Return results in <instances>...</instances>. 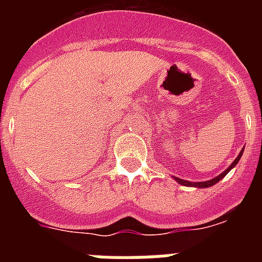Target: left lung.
Returning a JSON list of instances; mask_svg holds the SVG:
<instances>
[{"label": "left lung", "instance_id": "8db88e82", "mask_svg": "<svg viewBox=\"0 0 262 262\" xmlns=\"http://www.w3.org/2000/svg\"><path fill=\"white\" fill-rule=\"evenodd\" d=\"M243 151H244V149H243ZM243 151L240 152L239 154V156L236 157L235 159V161H233L232 164H231L230 166H228V168L226 169V170H224L223 173H222V174H219V176H216V177L215 178H212V180H210V181H205V182H190V181H185V180H181V178H177V177H174L176 180H177V182H180V184L181 185H185V186H195V187H210V186H212V185H215L216 184V182H219L222 180V178L223 177H226V174L228 172H230L231 169L233 168V166L236 165V164L239 163V160H240V157H242V155H243Z\"/></svg>", "mask_w": 262, "mask_h": 262}]
</instances>
